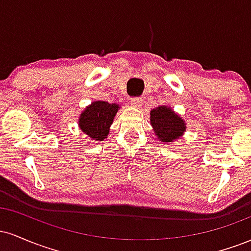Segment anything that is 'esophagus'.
Here are the masks:
<instances>
[{
	"label": "esophagus",
	"instance_id": "34e87169",
	"mask_svg": "<svg viewBox=\"0 0 251 251\" xmlns=\"http://www.w3.org/2000/svg\"><path fill=\"white\" fill-rule=\"evenodd\" d=\"M131 105L135 108H140L143 106V99L142 98H132Z\"/></svg>",
	"mask_w": 251,
	"mask_h": 251
}]
</instances>
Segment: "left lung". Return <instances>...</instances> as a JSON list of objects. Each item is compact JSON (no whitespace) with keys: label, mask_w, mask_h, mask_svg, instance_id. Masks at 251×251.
<instances>
[{"label":"left lung","mask_w":251,"mask_h":251,"mask_svg":"<svg viewBox=\"0 0 251 251\" xmlns=\"http://www.w3.org/2000/svg\"><path fill=\"white\" fill-rule=\"evenodd\" d=\"M150 122L158 140L164 144H171L179 139L186 129L185 122L168 106L151 109Z\"/></svg>","instance_id":"1"}]
</instances>
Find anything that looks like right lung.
<instances>
[{
  "label": "right lung",
  "instance_id": "right-lung-1",
  "mask_svg": "<svg viewBox=\"0 0 251 251\" xmlns=\"http://www.w3.org/2000/svg\"><path fill=\"white\" fill-rule=\"evenodd\" d=\"M119 108L118 103H109L102 100L94 101L80 114V129L94 142L103 140L107 138L109 126L113 123Z\"/></svg>",
  "mask_w": 251,
  "mask_h": 251
}]
</instances>
